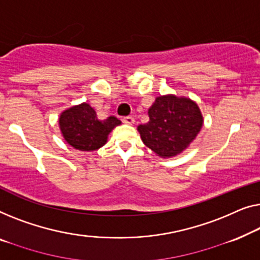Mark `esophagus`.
Segmentation results:
<instances>
[{
    "label": "esophagus",
    "mask_w": 260,
    "mask_h": 260,
    "mask_svg": "<svg viewBox=\"0 0 260 260\" xmlns=\"http://www.w3.org/2000/svg\"><path fill=\"white\" fill-rule=\"evenodd\" d=\"M122 121L125 122V123H127V125H132V123H134V118H133V116H131V115L123 116Z\"/></svg>",
    "instance_id": "34e87169"
}]
</instances>
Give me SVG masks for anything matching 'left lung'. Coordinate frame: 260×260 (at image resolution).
<instances>
[{
    "mask_svg": "<svg viewBox=\"0 0 260 260\" xmlns=\"http://www.w3.org/2000/svg\"><path fill=\"white\" fill-rule=\"evenodd\" d=\"M147 123L138 131L144 144L162 158L181 153L202 129L203 116L196 102L173 95L159 96L148 111Z\"/></svg>",
    "mask_w": 260,
    "mask_h": 260,
    "instance_id": "8db88e82",
    "label": "left lung"
}]
</instances>
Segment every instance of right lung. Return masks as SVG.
Masks as SVG:
<instances>
[{
  "label": "right lung",
  "instance_id": "add662e5",
  "mask_svg": "<svg viewBox=\"0 0 260 260\" xmlns=\"http://www.w3.org/2000/svg\"><path fill=\"white\" fill-rule=\"evenodd\" d=\"M64 140L80 151H95L107 141V137L121 121L115 116L99 120L88 104H81L62 113L58 120Z\"/></svg>",
  "mask_w": 260,
  "mask_h": 260
}]
</instances>
